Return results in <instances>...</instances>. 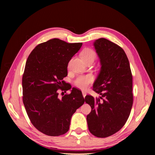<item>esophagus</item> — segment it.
Masks as SVG:
<instances>
[{"instance_id":"esophagus-1","label":"esophagus","mask_w":155,"mask_h":155,"mask_svg":"<svg viewBox=\"0 0 155 155\" xmlns=\"http://www.w3.org/2000/svg\"><path fill=\"white\" fill-rule=\"evenodd\" d=\"M82 93H83V97L85 98V96H86V95H87V93H86V92H85V91H83V92H82Z\"/></svg>"}]
</instances>
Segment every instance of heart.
Listing matches in <instances>:
<instances>
[{
	"mask_svg": "<svg viewBox=\"0 0 155 155\" xmlns=\"http://www.w3.org/2000/svg\"><path fill=\"white\" fill-rule=\"evenodd\" d=\"M81 56L84 62L87 60H94L96 58V52L92 49L87 48L84 49L81 54ZM93 81V77L91 75L87 76H79L74 81L75 85L81 89L86 88Z\"/></svg>",
	"mask_w": 155,
	"mask_h": 155,
	"instance_id": "1",
	"label": "heart"
}]
</instances>
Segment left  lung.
I'll return each mask as SVG.
<instances>
[{"instance_id": "obj_1", "label": "left lung", "mask_w": 155, "mask_h": 155, "mask_svg": "<svg viewBox=\"0 0 155 155\" xmlns=\"http://www.w3.org/2000/svg\"><path fill=\"white\" fill-rule=\"evenodd\" d=\"M101 63L100 72L93 85L99 98L87 95L91 107L87 116L88 130L98 138H106L125 124L133 103V76L124 50L105 38L94 43Z\"/></svg>"}]
</instances>
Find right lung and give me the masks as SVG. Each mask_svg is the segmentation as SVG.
Segmentation results:
<instances>
[{"mask_svg": "<svg viewBox=\"0 0 155 155\" xmlns=\"http://www.w3.org/2000/svg\"><path fill=\"white\" fill-rule=\"evenodd\" d=\"M81 46L55 38L37 45L27 59L22 79L23 104L33 125L46 135L66 133L73 114L85 102L81 91L74 87L69 94L58 96L59 90L66 92L72 88L63 78L68 62Z\"/></svg>", "mask_w": 155, "mask_h": 155, "instance_id": "1", "label": "right lung"}]
</instances>
